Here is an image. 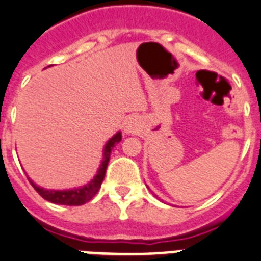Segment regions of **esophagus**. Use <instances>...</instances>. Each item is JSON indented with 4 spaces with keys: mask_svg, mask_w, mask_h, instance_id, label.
<instances>
[{
    "mask_svg": "<svg viewBox=\"0 0 261 261\" xmlns=\"http://www.w3.org/2000/svg\"><path fill=\"white\" fill-rule=\"evenodd\" d=\"M142 127V123H141V119L138 117H130L128 119L126 120V126H124V128H126L127 133H130V134H135V133H138L139 131V128Z\"/></svg>",
    "mask_w": 261,
    "mask_h": 261,
    "instance_id": "esophagus-1",
    "label": "esophagus"
}]
</instances>
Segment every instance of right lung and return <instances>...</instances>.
Wrapping results in <instances>:
<instances>
[{
  "instance_id": "right-lung-1",
  "label": "right lung",
  "mask_w": 261,
  "mask_h": 261,
  "mask_svg": "<svg viewBox=\"0 0 261 261\" xmlns=\"http://www.w3.org/2000/svg\"><path fill=\"white\" fill-rule=\"evenodd\" d=\"M120 141H122V133L118 131L117 134L113 135V137L106 142V144H105L103 147V158H102V162H100L99 164L97 175H95L87 185L81 186V187L70 188V190H46V188L37 186L30 178L28 179H29L30 185L34 187V190H36L45 200H49L51 201V203H56V204L63 205L85 204V203L91 200V199L95 196V194L99 191L100 185H102V181H103L105 179V174H106L107 164H109V161H110L111 151L115 147V144L119 143Z\"/></svg>"
}]
</instances>
